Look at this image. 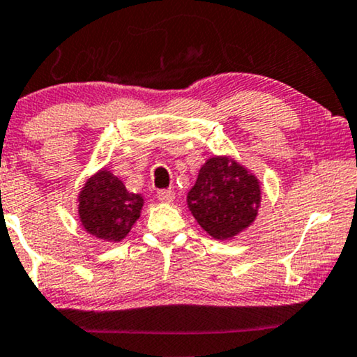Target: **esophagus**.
Listing matches in <instances>:
<instances>
[{
    "label": "esophagus",
    "mask_w": 357,
    "mask_h": 357,
    "mask_svg": "<svg viewBox=\"0 0 357 357\" xmlns=\"http://www.w3.org/2000/svg\"><path fill=\"white\" fill-rule=\"evenodd\" d=\"M156 196L161 202H171L174 199V191H171V189H160Z\"/></svg>",
    "instance_id": "obj_1"
}]
</instances>
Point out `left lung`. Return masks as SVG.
Wrapping results in <instances>:
<instances>
[{
	"mask_svg": "<svg viewBox=\"0 0 357 357\" xmlns=\"http://www.w3.org/2000/svg\"><path fill=\"white\" fill-rule=\"evenodd\" d=\"M260 199L255 176L232 158L214 156L199 169L188 207L211 237L227 241L254 222Z\"/></svg>",
	"mask_w": 357,
	"mask_h": 357,
	"instance_id": "1",
	"label": "left lung"
}]
</instances>
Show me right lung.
Here are the masks:
<instances>
[{
  "mask_svg": "<svg viewBox=\"0 0 357 357\" xmlns=\"http://www.w3.org/2000/svg\"><path fill=\"white\" fill-rule=\"evenodd\" d=\"M143 197L126 191L110 171L102 169L79 194V215L84 229L107 242H120L139 218Z\"/></svg>",
  "mask_w": 357,
  "mask_h": 357,
  "instance_id": "right-lung-1",
  "label": "right lung"
}]
</instances>
